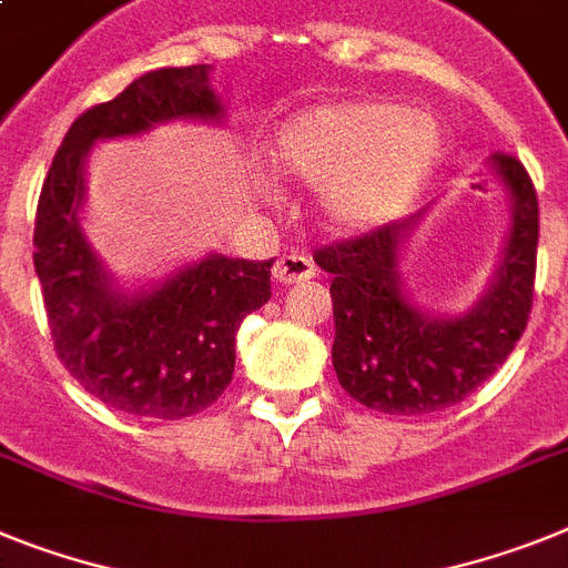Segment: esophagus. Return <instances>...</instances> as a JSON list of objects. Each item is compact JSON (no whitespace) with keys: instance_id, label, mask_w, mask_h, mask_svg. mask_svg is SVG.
<instances>
[{"instance_id":"1","label":"esophagus","mask_w":568,"mask_h":568,"mask_svg":"<svg viewBox=\"0 0 568 568\" xmlns=\"http://www.w3.org/2000/svg\"><path fill=\"white\" fill-rule=\"evenodd\" d=\"M314 276V262L306 254H283L274 262V280L283 285L306 283Z\"/></svg>"}]
</instances>
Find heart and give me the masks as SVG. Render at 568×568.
<instances>
[{"label":"heart","mask_w":568,"mask_h":568,"mask_svg":"<svg viewBox=\"0 0 568 568\" xmlns=\"http://www.w3.org/2000/svg\"><path fill=\"white\" fill-rule=\"evenodd\" d=\"M438 155L436 121L393 100L306 109L274 132L268 150L280 173L321 187L323 216L341 231H366L398 216Z\"/></svg>","instance_id":"b5f03b06"}]
</instances>
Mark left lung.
Segmentation results:
<instances>
[{
	"mask_svg": "<svg viewBox=\"0 0 568 568\" xmlns=\"http://www.w3.org/2000/svg\"><path fill=\"white\" fill-rule=\"evenodd\" d=\"M494 173L511 199V233L485 297L456 317L413 306L402 247L424 211L357 240L326 245L314 262L332 274L335 364L341 387L389 416H424L468 398L511 355L535 297L540 207L526 166L497 152Z\"/></svg>",
	"mask_w": 568,
	"mask_h": 568,
	"instance_id": "8db88e82",
	"label": "left lung"
}]
</instances>
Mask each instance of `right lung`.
Masks as SVG:
<instances>
[{"mask_svg":"<svg viewBox=\"0 0 568 568\" xmlns=\"http://www.w3.org/2000/svg\"><path fill=\"white\" fill-rule=\"evenodd\" d=\"M207 80L211 65L155 69L85 109L65 132L37 204L33 268L57 357L85 393L138 418L175 422L211 407L233 378L240 323L271 297L274 260L222 254L126 294L80 227L92 146L166 121H222L225 109Z\"/></svg>","mask_w":568,"mask_h":568,"instance_id":"obj_1","label":"right lung"}]
</instances>
